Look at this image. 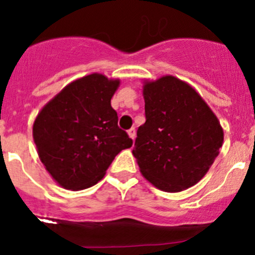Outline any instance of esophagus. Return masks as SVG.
Instances as JSON below:
<instances>
[{
    "label": "esophagus",
    "mask_w": 255,
    "mask_h": 255,
    "mask_svg": "<svg viewBox=\"0 0 255 255\" xmlns=\"http://www.w3.org/2000/svg\"><path fill=\"white\" fill-rule=\"evenodd\" d=\"M128 134H129L130 138H131L132 140H134V139H135V135H136V132H135V129H134V128H131V129L128 130Z\"/></svg>",
    "instance_id": "1"
}]
</instances>
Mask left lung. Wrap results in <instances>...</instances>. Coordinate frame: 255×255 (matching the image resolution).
I'll return each mask as SVG.
<instances>
[{"label":"left lung","mask_w":255,"mask_h":255,"mask_svg":"<svg viewBox=\"0 0 255 255\" xmlns=\"http://www.w3.org/2000/svg\"><path fill=\"white\" fill-rule=\"evenodd\" d=\"M145 123L132 154L157 189L177 193L203 179L224 143V130L194 88L172 75L143 83Z\"/></svg>","instance_id":"8db88e82"}]
</instances>
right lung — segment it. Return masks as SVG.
Masks as SVG:
<instances>
[{
	"instance_id": "1",
	"label": "right lung",
	"mask_w": 255,
	"mask_h": 255,
	"mask_svg": "<svg viewBox=\"0 0 255 255\" xmlns=\"http://www.w3.org/2000/svg\"><path fill=\"white\" fill-rule=\"evenodd\" d=\"M119 79L89 74L76 79L44 106L33 124L40 161L52 179L69 190L96 185L132 140L117 126L111 98Z\"/></svg>"
}]
</instances>
